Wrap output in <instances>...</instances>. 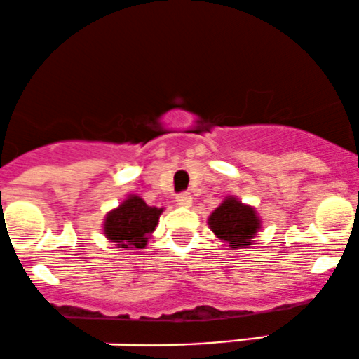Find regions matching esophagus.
<instances>
[{
    "mask_svg": "<svg viewBox=\"0 0 359 359\" xmlns=\"http://www.w3.org/2000/svg\"><path fill=\"white\" fill-rule=\"evenodd\" d=\"M175 201L179 206H184V208H189L192 204V196L191 192H180V194L175 196Z\"/></svg>",
    "mask_w": 359,
    "mask_h": 359,
    "instance_id": "1",
    "label": "esophagus"
}]
</instances>
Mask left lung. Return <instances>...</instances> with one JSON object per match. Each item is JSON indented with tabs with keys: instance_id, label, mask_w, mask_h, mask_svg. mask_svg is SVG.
Returning a JSON list of instances; mask_svg holds the SVG:
<instances>
[{
	"instance_id": "8db88e82",
	"label": "left lung",
	"mask_w": 359,
	"mask_h": 359,
	"mask_svg": "<svg viewBox=\"0 0 359 359\" xmlns=\"http://www.w3.org/2000/svg\"><path fill=\"white\" fill-rule=\"evenodd\" d=\"M210 226L216 237L230 243V249H245L250 245V238L259 230L261 222L250 206L228 198L210 216Z\"/></svg>"
}]
</instances>
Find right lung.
Instances as JSON below:
<instances>
[{
  "instance_id": "obj_1",
  "label": "right lung",
  "mask_w": 359,
  "mask_h": 359,
  "mask_svg": "<svg viewBox=\"0 0 359 359\" xmlns=\"http://www.w3.org/2000/svg\"><path fill=\"white\" fill-rule=\"evenodd\" d=\"M158 208H151L137 196H131L117 210L110 211L105 218V237L122 249L136 247L143 249L148 242V235L155 230L161 215Z\"/></svg>"
}]
</instances>
